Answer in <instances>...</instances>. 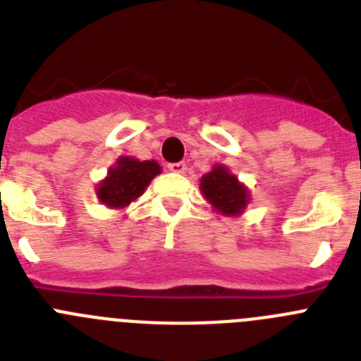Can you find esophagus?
Wrapping results in <instances>:
<instances>
[{"instance_id":"1","label":"esophagus","mask_w":361,"mask_h":361,"mask_svg":"<svg viewBox=\"0 0 361 361\" xmlns=\"http://www.w3.org/2000/svg\"><path fill=\"white\" fill-rule=\"evenodd\" d=\"M168 170L173 171V173H184V171H186V164H184V162H170V164H168Z\"/></svg>"}]
</instances>
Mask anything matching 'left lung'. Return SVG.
I'll return each mask as SVG.
<instances>
[{
	"instance_id": "1",
	"label": "left lung",
	"mask_w": 361,
	"mask_h": 361,
	"mask_svg": "<svg viewBox=\"0 0 361 361\" xmlns=\"http://www.w3.org/2000/svg\"><path fill=\"white\" fill-rule=\"evenodd\" d=\"M200 191L213 208L224 215H237L247 204V190L238 184L237 177L229 173L224 166H215L200 180Z\"/></svg>"
}]
</instances>
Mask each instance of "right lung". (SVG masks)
Listing matches in <instances>:
<instances>
[{"label": "right lung", "mask_w": 361, "mask_h": 361, "mask_svg": "<svg viewBox=\"0 0 361 361\" xmlns=\"http://www.w3.org/2000/svg\"><path fill=\"white\" fill-rule=\"evenodd\" d=\"M159 173L161 166L155 161L141 162L132 157H121L116 168L108 171L106 180L97 188L99 200L110 208H123L141 197L145 188Z\"/></svg>", "instance_id": "add662e5"}]
</instances>
